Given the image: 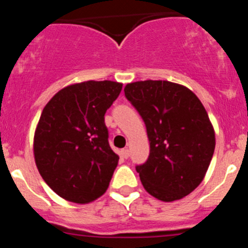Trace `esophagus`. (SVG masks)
I'll return each instance as SVG.
<instances>
[{
    "instance_id": "34e87169",
    "label": "esophagus",
    "mask_w": 248,
    "mask_h": 248,
    "mask_svg": "<svg viewBox=\"0 0 248 248\" xmlns=\"http://www.w3.org/2000/svg\"><path fill=\"white\" fill-rule=\"evenodd\" d=\"M120 155H122L124 159H128L129 155H130V151H129V149H123V150H120Z\"/></svg>"
}]
</instances>
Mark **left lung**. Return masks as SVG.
<instances>
[{
    "mask_svg": "<svg viewBox=\"0 0 248 248\" xmlns=\"http://www.w3.org/2000/svg\"><path fill=\"white\" fill-rule=\"evenodd\" d=\"M124 93L150 143L148 160L137 166L144 189L165 202L180 200L200 185L214 155L207 111L189 88L168 80L129 83Z\"/></svg>",
    "mask_w": 248,
    "mask_h": 248,
    "instance_id": "8db88e82",
    "label": "left lung"
}]
</instances>
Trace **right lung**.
<instances>
[{
	"instance_id": "1",
	"label": "right lung",
	"mask_w": 248,
	"mask_h": 248,
	"mask_svg": "<svg viewBox=\"0 0 248 248\" xmlns=\"http://www.w3.org/2000/svg\"><path fill=\"white\" fill-rule=\"evenodd\" d=\"M122 87L111 80L68 85L43 109L34 160L46 184L64 200L88 203L108 189L119 156L109 145L104 115Z\"/></svg>"
}]
</instances>
